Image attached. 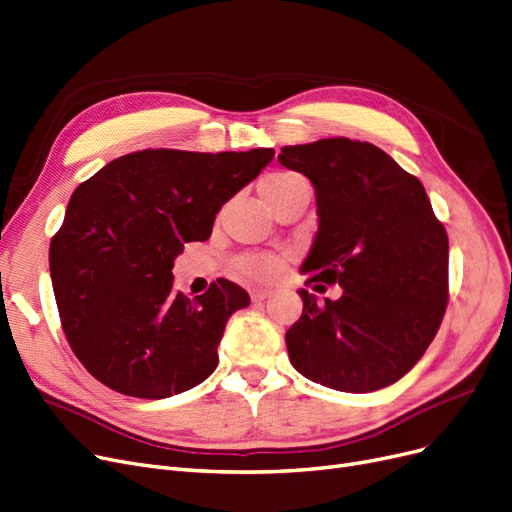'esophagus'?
I'll return each instance as SVG.
<instances>
[{
	"label": "esophagus",
	"instance_id": "obj_1",
	"mask_svg": "<svg viewBox=\"0 0 512 512\" xmlns=\"http://www.w3.org/2000/svg\"><path fill=\"white\" fill-rule=\"evenodd\" d=\"M272 295V291H268V288H253L251 291V299H253V303H261V301H265Z\"/></svg>",
	"mask_w": 512,
	"mask_h": 512
}]
</instances>
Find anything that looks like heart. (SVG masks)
<instances>
[{"instance_id": "heart-1", "label": "heart", "mask_w": 512, "mask_h": 512, "mask_svg": "<svg viewBox=\"0 0 512 512\" xmlns=\"http://www.w3.org/2000/svg\"><path fill=\"white\" fill-rule=\"evenodd\" d=\"M303 177L293 171H276L268 177H263L259 184V192L263 201L272 207L282 196L293 190L295 184H299ZM282 270V259L274 255H249L238 261V274L251 282H270L274 280Z\"/></svg>"}]
</instances>
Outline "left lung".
I'll return each mask as SVG.
<instances>
[{"label": "left lung", "instance_id": "8db88e82", "mask_svg": "<svg viewBox=\"0 0 512 512\" xmlns=\"http://www.w3.org/2000/svg\"><path fill=\"white\" fill-rule=\"evenodd\" d=\"M278 161L316 188L318 234L305 284L343 286L337 301L301 288L286 330L291 364L324 387L368 393L422 358L448 307V234L414 175L379 146L349 138L284 146Z\"/></svg>", "mask_w": 512, "mask_h": 512}]
</instances>
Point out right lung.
Here are the masks:
<instances>
[{
  "label": "right lung",
  "instance_id": "obj_1",
  "mask_svg": "<svg viewBox=\"0 0 512 512\" xmlns=\"http://www.w3.org/2000/svg\"><path fill=\"white\" fill-rule=\"evenodd\" d=\"M272 159L274 148H146L77 186L50 242V274L66 341L94 379L163 399L217 368V345L249 293L217 278L188 299L173 288V259L211 236L221 205Z\"/></svg>",
  "mask_w": 512,
  "mask_h": 512
}]
</instances>
